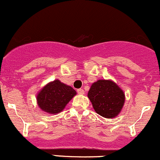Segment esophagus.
<instances>
[{
	"label": "esophagus",
	"instance_id": "obj_1",
	"mask_svg": "<svg viewBox=\"0 0 160 160\" xmlns=\"http://www.w3.org/2000/svg\"><path fill=\"white\" fill-rule=\"evenodd\" d=\"M77 92H78V94H80V95H83V94H84V90L83 89H77Z\"/></svg>",
	"mask_w": 160,
	"mask_h": 160
}]
</instances>
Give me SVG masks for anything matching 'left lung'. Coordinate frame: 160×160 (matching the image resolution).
<instances>
[{"instance_id":"1","label":"left lung","mask_w":160,"mask_h":160,"mask_svg":"<svg viewBox=\"0 0 160 160\" xmlns=\"http://www.w3.org/2000/svg\"><path fill=\"white\" fill-rule=\"evenodd\" d=\"M88 97L96 113L107 118L117 116L124 102L123 91L110 80H99L92 83Z\"/></svg>"}]
</instances>
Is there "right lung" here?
I'll list each match as a JSON object with an SVG mask.
<instances>
[{"label":"right lung","instance_id":"obj_1","mask_svg":"<svg viewBox=\"0 0 160 160\" xmlns=\"http://www.w3.org/2000/svg\"><path fill=\"white\" fill-rule=\"evenodd\" d=\"M76 94L71 87L56 80L40 91L37 96L38 105L41 109L50 114L59 113Z\"/></svg>","mask_w":160,"mask_h":160}]
</instances>
